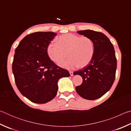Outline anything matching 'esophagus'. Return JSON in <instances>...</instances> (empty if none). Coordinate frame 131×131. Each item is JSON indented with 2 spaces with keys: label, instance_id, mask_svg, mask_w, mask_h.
Instances as JSON below:
<instances>
[{
  "label": "esophagus",
  "instance_id": "obj_1",
  "mask_svg": "<svg viewBox=\"0 0 131 131\" xmlns=\"http://www.w3.org/2000/svg\"><path fill=\"white\" fill-rule=\"evenodd\" d=\"M69 73L71 76H73V72H72V71H69Z\"/></svg>",
  "mask_w": 131,
  "mask_h": 131
}]
</instances>
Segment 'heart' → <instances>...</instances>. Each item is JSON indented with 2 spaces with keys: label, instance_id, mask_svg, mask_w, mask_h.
Listing matches in <instances>:
<instances>
[{
  "label": "heart",
  "instance_id": "obj_1",
  "mask_svg": "<svg viewBox=\"0 0 131 131\" xmlns=\"http://www.w3.org/2000/svg\"><path fill=\"white\" fill-rule=\"evenodd\" d=\"M47 52L50 59L58 63L61 67L66 69L83 68L89 64L95 54L94 41L89 37L66 34L59 36L57 42H51L48 44ZM68 60L61 62L67 56Z\"/></svg>",
  "mask_w": 131,
  "mask_h": 131
}]
</instances>
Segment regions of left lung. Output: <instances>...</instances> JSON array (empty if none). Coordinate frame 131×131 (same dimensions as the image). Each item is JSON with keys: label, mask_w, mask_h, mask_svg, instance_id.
<instances>
[{"label": "left lung", "mask_w": 131, "mask_h": 131, "mask_svg": "<svg viewBox=\"0 0 131 131\" xmlns=\"http://www.w3.org/2000/svg\"><path fill=\"white\" fill-rule=\"evenodd\" d=\"M79 34L90 37L95 44V54L89 65L74 72L83 78L76 87L80 96L88 100L98 99L109 90L113 84L117 69L114 48L103 33L92 30H79Z\"/></svg>", "instance_id": "left-lung-1"}]
</instances>
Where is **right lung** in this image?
I'll return each mask as SVG.
<instances>
[{"instance_id":"add662e5","label":"right lung","mask_w":131,"mask_h":131,"mask_svg":"<svg viewBox=\"0 0 131 131\" xmlns=\"http://www.w3.org/2000/svg\"><path fill=\"white\" fill-rule=\"evenodd\" d=\"M56 34L37 32L26 36L15 50L12 70L22 95L34 103H46L56 96L58 81L70 76L48 57L47 48Z\"/></svg>"}]
</instances>
